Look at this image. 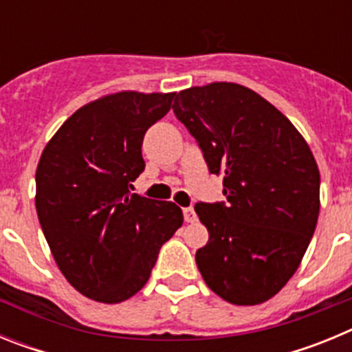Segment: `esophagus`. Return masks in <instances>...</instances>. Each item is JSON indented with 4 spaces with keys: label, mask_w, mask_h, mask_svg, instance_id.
Wrapping results in <instances>:
<instances>
[{
    "label": "esophagus",
    "mask_w": 352,
    "mask_h": 352,
    "mask_svg": "<svg viewBox=\"0 0 352 352\" xmlns=\"http://www.w3.org/2000/svg\"><path fill=\"white\" fill-rule=\"evenodd\" d=\"M183 217H185V222H194V220L197 219V217H195L194 208H192V206H188V208H185V210H183Z\"/></svg>",
    "instance_id": "1"
}]
</instances>
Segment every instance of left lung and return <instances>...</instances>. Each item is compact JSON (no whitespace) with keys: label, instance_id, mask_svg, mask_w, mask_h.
I'll return each mask as SVG.
<instances>
[{"label":"left lung","instance_id":"obj_1","mask_svg":"<svg viewBox=\"0 0 352 352\" xmlns=\"http://www.w3.org/2000/svg\"><path fill=\"white\" fill-rule=\"evenodd\" d=\"M173 111L210 173L223 176L226 201L195 204L210 232L195 252L199 272L229 303H263L294 275L316 231V158L278 109L239 84L179 91Z\"/></svg>","mask_w":352,"mask_h":352}]
</instances>
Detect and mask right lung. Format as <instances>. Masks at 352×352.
<instances>
[{"label":"right lung","instance_id":"right-lung-1","mask_svg":"<svg viewBox=\"0 0 352 352\" xmlns=\"http://www.w3.org/2000/svg\"><path fill=\"white\" fill-rule=\"evenodd\" d=\"M176 93L121 91L84 105L36 167V213L58 268L80 294L120 303L141 291L183 223L174 203L130 194L144 170L146 130Z\"/></svg>","mask_w":352,"mask_h":352}]
</instances>
